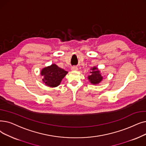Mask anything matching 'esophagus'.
<instances>
[{"instance_id":"34e87169","label":"esophagus","mask_w":146,"mask_h":146,"mask_svg":"<svg viewBox=\"0 0 146 146\" xmlns=\"http://www.w3.org/2000/svg\"><path fill=\"white\" fill-rule=\"evenodd\" d=\"M71 70L73 71H76V70H78V67H76V66H73L72 68H71Z\"/></svg>"}]
</instances>
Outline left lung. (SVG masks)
Instances as JSON below:
<instances>
[{"mask_svg": "<svg viewBox=\"0 0 146 146\" xmlns=\"http://www.w3.org/2000/svg\"><path fill=\"white\" fill-rule=\"evenodd\" d=\"M91 74L88 76V80L91 84L94 85H97L101 82L103 78L100 73V71L96 67H94L91 68Z\"/></svg>", "mask_w": 146, "mask_h": 146, "instance_id": "8db88e82", "label": "left lung"}]
</instances>
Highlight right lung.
Returning <instances> with one entry per match:
<instances>
[{"label":"right lung","mask_w":146,"mask_h":146,"mask_svg":"<svg viewBox=\"0 0 146 146\" xmlns=\"http://www.w3.org/2000/svg\"><path fill=\"white\" fill-rule=\"evenodd\" d=\"M67 73V71L55 64L43 68L40 72L41 75L43 77V79H42L43 83H45L46 86L52 88L58 86Z\"/></svg>","instance_id":"right-lung-1"}]
</instances>
